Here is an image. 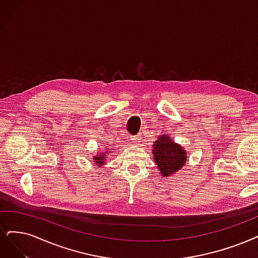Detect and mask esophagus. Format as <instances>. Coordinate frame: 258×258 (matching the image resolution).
Instances as JSON below:
<instances>
[{
    "instance_id": "obj_1",
    "label": "esophagus",
    "mask_w": 258,
    "mask_h": 258,
    "mask_svg": "<svg viewBox=\"0 0 258 258\" xmlns=\"http://www.w3.org/2000/svg\"><path fill=\"white\" fill-rule=\"evenodd\" d=\"M132 140H133V142H134L135 145L139 146L140 145V140H141V134H140V133H139V134L135 135V136H133Z\"/></svg>"
}]
</instances>
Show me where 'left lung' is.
I'll use <instances>...</instances> for the list:
<instances>
[{
	"mask_svg": "<svg viewBox=\"0 0 258 258\" xmlns=\"http://www.w3.org/2000/svg\"><path fill=\"white\" fill-rule=\"evenodd\" d=\"M153 156L161 176H170L182 168L187 160L186 152L166 134L159 135L153 144Z\"/></svg>",
	"mask_w": 258,
	"mask_h": 258,
	"instance_id": "obj_1",
	"label": "left lung"
}]
</instances>
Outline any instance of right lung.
Wrapping results in <instances>:
<instances>
[{
  "mask_svg": "<svg viewBox=\"0 0 258 258\" xmlns=\"http://www.w3.org/2000/svg\"><path fill=\"white\" fill-rule=\"evenodd\" d=\"M108 152H101V153H98L97 156H93V160L95 161L97 166H103L104 165V159H105V155Z\"/></svg>",
  "mask_w": 258,
  "mask_h": 258,
  "instance_id": "add662e5",
  "label": "right lung"
}]
</instances>
